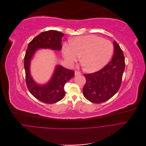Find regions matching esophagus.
Returning a JSON list of instances; mask_svg holds the SVG:
<instances>
[{"instance_id":"esophagus-1","label":"esophagus","mask_w":146,"mask_h":146,"mask_svg":"<svg viewBox=\"0 0 146 146\" xmlns=\"http://www.w3.org/2000/svg\"><path fill=\"white\" fill-rule=\"evenodd\" d=\"M81 75V73L79 71H75V75Z\"/></svg>"}]
</instances>
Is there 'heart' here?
Instances as JSON below:
<instances>
[{"label": "heart", "instance_id": "obj_1", "mask_svg": "<svg viewBox=\"0 0 146 146\" xmlns=\"http://www.w3.org/2000/svg\"><path fill=\"white\" fill-rule=\"evenodd\" d=\"M113 52L111 42L96 35L76 37L72 42H65L62 46L63 57L68 64H74L81 54V61L86 70L90 72L105 66Z\"/></svg>", "mask_w": 146, "mask_h": 146}]
</instances>
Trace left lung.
Masks as SVG:
<instances>
[{
	"label": "left lung",
	"instance_id": "obj_1",
	"mask_svg": "<svg viewBox=\"0 0 146 146\" xmlns=\"http://www.w3.org/2000/svg\"><path fill=\"white\" fill-rule=\"evenodd\" d=\"M111 61L98 71L84 74L86 82L83 87L84 97L92 102H104L118 92L125 69V58L119 45L115 41Z\"/></svg>",
	"mask_w": 146,
	"mask_h": 146
}]
</instances>
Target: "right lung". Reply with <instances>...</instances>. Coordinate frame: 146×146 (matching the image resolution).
Masks as SVG:
<instances>
[{
	"label": "right lung",
	"mask_w": 146,
	"mask_h": 146,
	"mask_svg": "<svg viewBox=\"0 0 146 146\" xmlns=\"http://www.w3.org/2000/svg\"><path fill=\"white\" fill-rule=\"evenodd\" d=\"M64 34L56 31L42 32L29 43L24 57L26 82L30 93L39 101L46 104H54L60 101L65 96L64 85L74 76V71L63 66H57L49 82L43 86L37 84L30 74L31 60L39 48H49L60 50Z\"/></svg>",
	"instance_id": "1"
}]
</instances>
